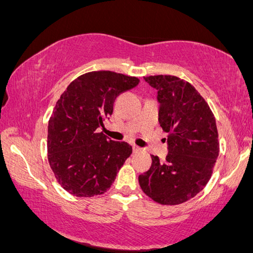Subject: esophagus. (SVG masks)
<instances>
[{"mask_svg": "<svg viewBox=\"0 0 253 253\" xmlns=\"http://www.w3.org/2000/svg\"><path fill=\"white\" fill-rule=\"evenodd\" d=\"M133 151H134V152H138V151H141V148H139V146H137V145H133Z\"/></svg>", "mask_w": 253, "mask_h": 253, "instance_id": "34e87169", "label": "esophagus"}]
</instances>
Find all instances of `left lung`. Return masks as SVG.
Wrapping results in <instances>:
<instances>
[{"label": "left lung", "instance_id": "8db88e82", "mask_svg": "<svg viewBox=\"0 0 253 253\" xmlns=\"http://www.w3.org/2000/svg\"><path fill=\"white\" fill-rule=\"evenodd\" d=\"M158 90L159 124L167 133L169 152L138 176L142 191L154 202L176 206L194 198L208 184L219 154L216 119L206 100L176 76L144 77ZM166 139V138H165Z\"/></svg>", "mask_w": 253, "mask_h": 253}]
</instances>
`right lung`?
I'll return each instance as SVG.
<instances>
[{
    "label": "right lung",
    "instance_id": "right-lung-1",
    "mask_svg": "<svg viewBox=\"0 0 253 253\" xmlns=\"http://www.w3.org/2000/svg\"><path fill=\"white\" fill-rule=\"evenodd\" d=\"M139 79L114 71L77 77L56 101L47 126V159L56 182L78 198L108 191L133 149L99 133L112 115L116 97Z\"/></svg>",
    "mask_w": 253,
    "mask_h": 253
}]
</instances>
